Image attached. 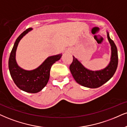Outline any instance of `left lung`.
I'll list each match as a JSON object with an SVG mask.
<instances>
[{"label":"left lung","mask_w":127,"mask_h":127,"mask_svg":"<svg viewBox=\"0 0 127 127\" xmlns=\"http://www.w3.org/2000/svg\"><path fill=\"white\" fill-rule=\"evenodd\" d=\"M107 37L111 48L110 62L108 66L99 71H91L86 68L82 64L73 56V61L69 69L73 78L78 84L90 88H96L108 82L116 71L118 66V51L116 45L110 38L109 33Z\"/></svg>","instance_id":"left-lung-1"}]
</instances>
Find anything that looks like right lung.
Returning <instances> with one entry per match:
<instances>
[{
  "instance_id": "right-lung-1",
  "label": "right lung",
  "mask_w": 127,
  "mask_h": 127,
  "mask_svg": "<svg viewBox=\"0 0 127 127\" xmlns=\"http://www.w3.org/2000/svg\"><path fill=\"white\" fill-rule=\"evenodd\" d=\"M32 30V28L27 29L16 40L9 59V69L11 77L20 90L29 93H37L46 85L49 79L52 65L59 61L62 55L49 56L35 69L28 71L20 68L16 60V52L21 39Z\"/></svg>"
}]
</instances>
